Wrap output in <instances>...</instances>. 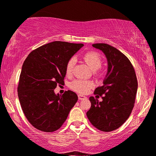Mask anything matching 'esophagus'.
Instances as JSON below:
<instances>
[{
    "label": "esophagus",
    "instance_id": "1",
    "mask_svg": "<svg viewBox=\"0 0 156 156\" xmlns=\"http://www.w3.org/2000/svg\"><path fill=\"white\" fill-rule=\"evenodd\" d=\"M78 99L80 100H82L86 99V97L83 96V95H78Z\"/></svg>",
    "mask_w": 156,
    "mask_h": 156
}]
</instances>
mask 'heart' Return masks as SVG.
Returning <instances> with one entry per match:
<instances>
[{
	"label": "heart",
	"mask_w": 156,
	"mask_h": 156,
	"mask_svg": "<svg viewBox=\"0 0 156 156\" xmlns=\"http://www.w3.org/2000/svg\"><path fill=\"white\" fill-rule=\"evenodd\" d=\"M83 59L88 64L90 69L94 70V75H100V72L98 69L102 66V61L100 54L95 51H88L83 54ZM75 64V58H71L68 60L66 66V75L70 76L73 71L74 66ZM94 86V83L91 80H75L70 83V88L72 90L81 94H86L90 89Z\"/></svg>",
	"instance_id": "1"
}]
</instances>
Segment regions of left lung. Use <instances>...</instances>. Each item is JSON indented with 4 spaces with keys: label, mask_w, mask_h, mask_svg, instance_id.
Listing matches in <instances>:
<instances>
[{
    "label": "left lung",
    "mask_w": 156,
    "mask_h": 156,
    "mask_svg": "<svg viewBox=\"0 0 156 156\" xmlns=\"http://www.w3.org/2000/svg\"><path fill=\"white\" fill-rule=\"evenodd\" d=\"M92 46L105 54L108 71L103 86L94 91L95 95L102 97V101L90 97L91 106L86 115L98 130L111 132L121 127L130 116L135 102L137 80L130 60L119 50L105 43Z\"/></svg>",
    "instance_id": "obj_1"
}]
</instances>
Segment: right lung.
Returning a JSON list of instances; mask_svg holds the SVG:
<instances>
[{
  "label": "right lung",
  "mask_w": 156,
  "mask_h": 156,
  "mask_svg": "<svg viewBox=\"0 0 156 156\" xmlns=\"http://www.w3.org/2000/svg\"><path fill=\"white\" fill-rule=\"evenodd\" d=\"M83 46L54 41L33 50L23 62L18 97L26 119L37 130H58L77 102L75 92L68 90L60 95L54 90L63 84L67 62Z\"/></svg>",
  "instance_id": "add662e5"
}]
</instances>
